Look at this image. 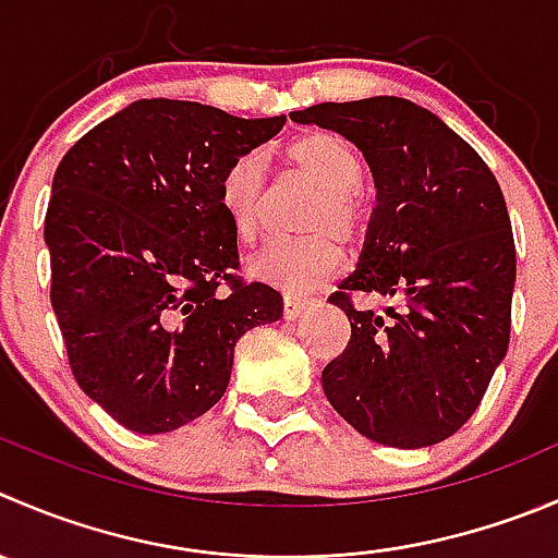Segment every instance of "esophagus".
I'll return each mask as SVG.
<instances>
[{"label":"esophagus","instance_id":"obj_1","mask_svg":"<svg viewBox=\"0 0 558 558\" xmlns=\"http://www.w3.org/2000/svg\"><path fill=\"white\" fill-rule=\"evenodd\" d=\"M305 307H307V300H302V296H286L283 316L289 318V322H294V318H300L302 313H305Z\"/></svg>","mask_w":558,"mask_h":558}]
</instances>
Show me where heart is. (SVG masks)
<instances>
[{
	"instance_id": "heart-1",
	"label": "heart",
	"mask_w": 558,
	"mask_h": 558,
	"mask_svg": "<svg viewBox=\"0 0 558 558\" xmlns=\"http://www.w3.org/2000/svg\"><path fill=\"white\" fill-rule=\"evenodd\" d=\"M286 163L316 187V198L302 218L311 231L296 240L267 242L247 262V272L289 294H305L340 269V242L360 240L367 213L356 185L362 166L356 155L327 133H307L286 147ZM220 207L242 242H253L262 226L264 163L242 155L220 180Z\"/></svg>"
}]
</instances>
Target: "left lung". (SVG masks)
Instances as JSON below:
<instances>
[{
    "label": "left lung",
    "instance_id": "left-lung-1",
    "mask_svg": "<svg viewBox=\"0 0 558 558\" xmlns=\"http://www.w3.org/2000/svg\"><path fill=\"white\" fill-rule=\"evenodd\" d=\"M291 122L343 135L376 185L360 262L329 296L351 340L324 367V395L365 439L439 445L477 411L510 345L515 242L499 182L456 130L403 97L318 102ZM354 293L390 305L354 308Z\"/></svg>",
    "mask_w": 558,
    "mask_h": 558
}]
</instances>
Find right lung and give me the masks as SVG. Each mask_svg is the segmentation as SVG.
Masks as SVG:
<instances>
[{
  "instance_id": "right-lung-1",
  "label": "right lung",
  "mask_w": 558,
  "mask_h": 558,
  "mask_svg": "<svg viewBox=\"0 0 558 558\" xmlns=\"http://www.w3.org/2000/svg\"><path fill=\"white\" fill-rule=\"evenodd\" d=\"M283 124L153 97L95 124L59 163L51 307L78 387L128 430L169 434L213 409L236 340L283 316L272 286L234 278L220 207L226 169Z\"/></svg>"
}]
</instances>
